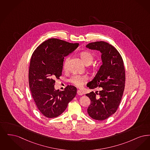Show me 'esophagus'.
<instances>
[{"mask_svg": "<svg viewBox=\"0 0 150 150\" xmlns=\"http://www.w3.org/2000/svg\"><path fill=\"white\" fill-rule=\"evenodd\" d=\"M77 94H78V95H79V96H82L83 95L82 92L80 90H77Z\"/></svg>", "mask_w": 150, "mask_h": 150, "instance_id": "1", "label": "esophagus"}]
</instances>
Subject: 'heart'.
Masks as SVG:
<instances>
[{
	"instance_id": "obj_1",
	"label": "heart",
	"mask_w": 150,
	"mask_h": 150,
	"mask_svg": "<svg viewBox=\"0 0 150 150\" xmlns=\"http://www.w3.org/2000/svg\"><path fill=\"white\" fill-rule=\"evenodd\" d=\"M79 55L81 59V60H82V62H83V63L87 66L90 65L93 62L94 59L93 55L91 52H88L85 51V52H80ZM68 60L69 58H67L65 60V63L64 65V69L67 68ZM87 78L86 76H79V75H74L69 79V81L72 83L77 86L78 87H82L87 82Z\"/></svg>"
}]
</instances>
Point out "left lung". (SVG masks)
<instances>
[{"mask_svg": "<svg viewBox=\"0 0 150 150\" xmlns=\"http://www.w3.org/2000/svg\"><path fill=\"white\" fill-rule=\"evenodd\" d=\"M86 47L101 52L103 63L96 76L87 85L92 90L100 87L98 93L86 94L91 100L87 112L92 119L104 120L116 112L122 100L125 79L124 63L117 50L108 42L97 41Z\"/></svg>", "mask_w": 150, "mask_h": 150, "instance_id": "left-lung-1", "label": "left lung"}]
</instances>
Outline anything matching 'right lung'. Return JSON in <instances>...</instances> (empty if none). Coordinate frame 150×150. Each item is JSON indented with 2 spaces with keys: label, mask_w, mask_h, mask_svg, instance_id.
<instances>
[{
  "label": "right lung",
  "mask_w": 150,
  "mask_h": 150,
  "mask_svg": "<svg viewBox=\"0 0 150 150\" xmlns=\"http://www.w3.org/2000/svg\"><path fill=\"white\" fill-rule=\"evenodd\" d=\"M57 39L47 40L34 51L28 72L30 88L34 101L45 117H58L77 94V88L67 86L64 91L55 90V78L62 76L64 58L78 47Z\"/></svg>",
  "instance_id": "1"
}]
</instances>
